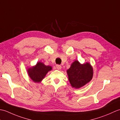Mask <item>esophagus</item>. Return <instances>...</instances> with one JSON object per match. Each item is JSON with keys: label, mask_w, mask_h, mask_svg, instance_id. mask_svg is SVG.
I'll use <instances>...</instances> for the list:
<instances>
[{"label": "esophagus", "mask_w": 120, "mask_h": 120, "mask_svg": "<svg viewBox=\"0 0 120 120\" xmlns=\"http://www.w3.org/2000/svg\"><path fill=\"white\" fill-rule=\"evenodd\" d=\"M56 68H57V70H60L61 69L62 67L61 65H56Z\"/></svg>", "instance_id": "esophagus-1"}]
</instances>
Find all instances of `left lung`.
Segmentation results:
<instances>
[{
  "mask_svg": "<svg viewBox=\"0 0 120 120\" xmlns=\"http://www.w3.org/2000/svg\"><path fill=\"white\" fill-rule=\"evenodd\" d=\"M70 83L73 88L79 89L89 83L93 78V69L90 63H81L75 60L67 71Z\"/></svg>",
  "mask_w": 120,
  "mask_h": 120,
  "instance_id": "obj_1",
  "label": "left lung"
}]
</instances>
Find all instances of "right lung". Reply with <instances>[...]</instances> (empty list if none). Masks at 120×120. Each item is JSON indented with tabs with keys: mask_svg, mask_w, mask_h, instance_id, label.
<instances>
[{
	"mask_svg": "<svg viewBox=\"0 0 120 120\" xmlns=\"http://www.w3.org/2000/svg\"><path fill=\"white\" fill-rule=\"evenodd\" d=\"M52 67L45 65L41 62H38L36 65L27 69L29 77L34 82L40 83L44 79L47 73L52 70Z\"/></svg>",
	"mask_w": 120,
	"mask_h": 120,
	"instance_id": "add662e5",
	"label": "right lung"
}]
</instances>
